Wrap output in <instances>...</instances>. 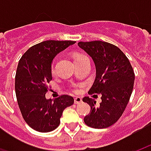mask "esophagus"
Segmentation results:
<instances>
[{
  "instance_id": "1",
  "label": "esophagus",
  "mask_w": 151,
  "mask_h": 151,
  "mask_svg": "<svg viewBox=\"0 0 151 151\" xmlns=\"http://www.w3.org/2000/svg\"><path fill=\"white\" fill-rule=\"evenodd\" d=\"M82 99L81 97H76V98L74 99V104H78L82 103Z\"/></svg>"
}]
</instances>
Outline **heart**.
Segmentation results:
<instances>
[{"instance_id": "heart-1", "label": "heart", "mask_w": 151, "mask_h": 151, "mask_svg": "<svg viewBox=\"0 0 151 151\" xmlns=\"http://www.w3.org/2000/svg\"><path fill=\"white\" fill-rule=\"evenodd\" d=\"M73 60H74V63H78L79 61H81L82 60L85 59V58H87L85 55H83L82 53H74L73 54ZM51 73L52 74L53 76L56 74V67H55V65L52 64V66H51ZM73 93H75V94H78L79 92L81 91V88L79 87V86H75V87H73L72 91Z\"/></svg>"}]
</instances>
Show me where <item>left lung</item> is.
Wrapping results in <instances>:
<instances>
[{
    "label": "left lung",
    "mask_w": 151,
    "mask_h": 151,
    "mask_svg": "<svg viewBox=\"0 0 151 151\" xmlns=\"http://www.w3.org/2000/svg\"><path fill=\"white\" fill-rule=\"evenodd\" d=\"M82 49L91 56L96 68V77L89 94H101L102 102L86 96L82 101L91 107L84 117L86 125L105 129L116 122L125 110L132 95L135 74L124 53L108 42L100 40L79 42Z\"/></svg>",
    "instance_id": "8db88e82"
}]
</instances>
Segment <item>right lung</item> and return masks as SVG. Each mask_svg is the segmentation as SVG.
<instances>
[{"instance_id": "1", "label": "right lung", "mask_w": 151, "mask_h": 151, "mask_svg": "<svg viewBox=\"0 0 151 151\" xmlns=\"http://www.w3.org/2000/svg\"><path fill=\"white\" fill-rule=\"evenodd\" d=\"M75 41L47 40L31 47L19 60L15 75V93L22 116L29 126L47 133L59 126L64 109L73 104V98L62 95L47 99L52 80L51 63L57 53Z\"/></svg>"}]
</instances>
